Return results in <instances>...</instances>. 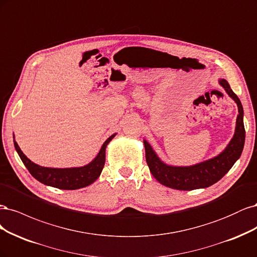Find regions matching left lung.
<instances>
[{
	"label": "left lung",
	"mask_w": 257,
	"mask_h": 257,
	"mask_svg": "<svg viewBox=\"0 0 257 257\" xmlns=\"http://www.w3.org/2000/svg\"><path fill=\"white\" fill-rule=\"evenodd\" d=\"M219 84L224 88L226 94L233 99L238 106L235 134L227 146L219 155L208 160L189 167H178L164 163L151 144L144 140L146 162L153 176L165 187L176 190L202 189L216 184L231 169L240 158L244 146L245 131L243 125V107L237 95L231 90L228 82L224 79L219 80Z\"/></svg>",
	"instance_id": "obj_1"
}]
</instances>
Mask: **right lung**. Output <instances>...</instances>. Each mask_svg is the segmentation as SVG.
I'll use <instances>...</instances> for the list:
<instances>
[{
    "label": "right lung",
    "mask_w": 257,
    "mask_h": 257,
    "mask_svg": "<svg viewBox=\"0 0 257 257\" xmlns=\"http://www.w3.org/2000/svg\"><path fill=\"white\" fill-rule=\"evenodd\" d=\"M115 136H116V134L112 135L105 141L98 155L88 164L77 168L56 169L41 167V165H38L31 161L22 153L19 145L15 141V137L14 145L20 159L31 173V175L38 181H40L41 184L62 190H76L92 185L100 176L105 162V148Z\"/></svg>",
    "instance_id": "add662e5"
}]
</instances>
